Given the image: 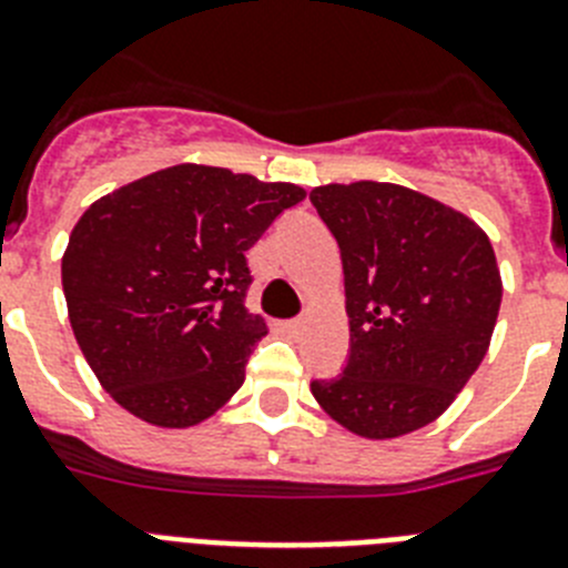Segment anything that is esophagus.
<instances>
[{
	"label": "esophagus",
	"instance_id": "34e87169",
	"mask_svg": "<svg viewBox=\"0 0 568 568\" xmlns=\"http://www.w3.org/2000/svg\"><path fill=\"white\" fill-rule=\"evenodd\" d=\"M304 324H307L304 318H293V321H287V329L290 333H298V329H304Z\"/></svg>",
	"mask_w": 568,
	"mask_h": 568
}]
</instances>
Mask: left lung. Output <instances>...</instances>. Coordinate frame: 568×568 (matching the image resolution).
<instances>
[{"label":"left lung","mask_w":568,"mask_h":568,"mask_svg":"<svg viewBox=\"0 0 568 568\" xmlns=\"http://www.w3.org/2000/svg\"><path fill=\"white\" fill-rule=\"evenodd\" d=\"M344 264L349 361L313 381L344 429L389 440L449 409L489 349L504 284L491 241L469 215L389 182L310 193Z\"/></svg>","instance_id":"obj_1"}]
</instances>
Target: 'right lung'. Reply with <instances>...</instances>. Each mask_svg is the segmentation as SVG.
<instances>
[{"label": "right lung", "instance_id": "1", "mask_svg": "<svg viewBox=\"0 0 568 568\" xmlns=\"http://www.w3.org/2000/svg\"><path fill=\"white\" fill-rule=\"evenodd\" d=\"M287 182L175 164L90 204L62 255L68 318L110 398L164 429L215 415L267 324L244 307L247 250L287 207Z\"/></svg>", "mask_w": 568, "mask_h": 568}]
</instances>
